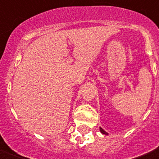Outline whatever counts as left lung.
I'll use <instances>...</instances> for the list:
<instances>
[{"instance_id": "left-lung-1", "label": "left lung", "mask_w": 159, "mask_h": 159, "mask_svg": "<svg viewBox=\"0 0 159 159\" xmlns=\"http://www.w3.org/2000/svg\"><path fill=\"white\" fill-rule=\"evenodd\" d=\"M99 129H100V131H101V132H102V134H105V135H108V133H107L106 131H105V130H104V129H102L101 127H100Z\"/></svg>"}]
</instances>
